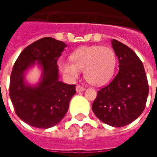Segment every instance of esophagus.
Returning <instances> with one entry per match:
<instances>
[{
    "instance_id": "esophagus-1",
    "label": "esophagus",
    "mask_w": 157,
    "mask_h": 157,
    "mask_svg": "<svg viewBox=\"0 0 157 157\" xmlns=\"http://www.w3.org/2000/svg\"><path fill=\"white\" fill-rule=\"evenodd\" d=\"M85 90H86V88H85V87H83V86H80V85H77L76 87V92H81V91H84Z\"/></svg>"
}]
</instances>
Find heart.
<instances>
[{
  "mask_svg": "<svg viewBox=\"0 0 157 157\" xmlns=\"http://www.w3.org/2000/svg\"><path fill=\"white\" fill-rule=\"evenodd\" d=\"M70 58L71 62L59 63L62 72L70 79H76L81 70H85V78L94 86H103L108 82L117 65V55L107 46H82L76 49Z\"/></svg>",
  "mask_w": 157,
  "mask_h": 157,
  "instance_id": "1",
  "label": "heart"
}]
</instances>
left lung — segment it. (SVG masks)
<instances>
[{
  "label": "left lung",
  "instance_id": "obj_1",
  "mask_svg": "<svg viewBox=\"0 0 157 157\" xmlns=\"http://www.w3.org/2000/svg\"><path fill=\"white\" fill-rule=\"evenodd\" d=\"M112 45L119 60V71L109 85L98 91L92 110L105 124L122 127L143 113L149 87L144 67L138 55L115 39Z\"/></svg>",
  "mask_w": 157,
  "mask_h": 157
}]
</instances>
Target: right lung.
Instances as JSON below:
<instances>
[{"label": "right lung", "mask_w": 157, "mask_h": 157, "mask_svg": "<svg viewBox=\"0 0 157 157\" xmlns=\"http://www.w3.org/2000/svg\"><path fill=\"white\" fill-rule=\"evenodd\" d=\"M67 45L52 37H44L21 52L14 63L10 81V97L16 114L31 126L48 129L59 124L68 110L71 97L76 93L75 85L59 81L57 61ZM40 63L43 77L36 86L24 81V72Z\"/></svg>", "instance_id": "right-lung-1"}]
</instances>
